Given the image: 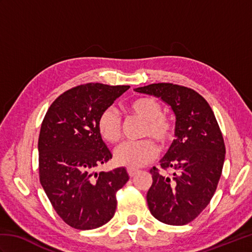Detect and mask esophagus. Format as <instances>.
I'll return each instance as SVG.
<instances>
[{
    "label": "esophagus",
    "mask_w": 252,
    "mask_h": 252,
    "mask_svg": "<svg viewBox=\"0 0 252 252\" xmlns=\"http://www.w3.org/2000/svg\"><path fill=\"white\" fill-rule=\"evenodd\" d=\"M137 172H138V170H136V169H131V168L127 169V173H129L131 178H133V176H134Z\"/></svg>",
    "instance_id": "1"
}]
</instances>
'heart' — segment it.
Instances as JSON below:
<instances>
[{
	"mask_svg": "<svg viewBox=\"0 0 252 252\" xmlns=\"http://www.w3.org/2000/svg\"><path fill=\"white\" fill-rule=\"evenodd\" d=\"M129 111L146 122L144 129L145 136H151L161 146L167 145L172 140L173 125L170 119L163 116V108L157 99L149 96L135 98L129 104ZM97 127L105 141L117 143L120 140L121 121L112 108H107L101 112ZM156 153V146L152 141L125 142L115 149L114 158L119 165L136 169L152 161Z\"/></svg>",
	"mask_w": 252,
	"mask_h": 252,
	"instance_id": "heart-1",
	"label": "heart"
}]
</instances>
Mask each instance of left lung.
Here are the masks:
<instances>
[{"instance_id": "left-lung-1", "label": "left lung", "mask_w": 252, "mask_h": 252, "mask_svg": "<svg viewBox=\"0 0 252 252\" xmlns=\"http://www.w3.org/2000/svg\"><path fill=\"white\" fill-rule=\"evenodd\" d=\"M135 92L153 95L171 107L175 140L160 160L170 175L151 169L147 191L152 215L169 225H184L200 215L215 195L221 178L225 145L215 114L194 90L172 83H154Z\"/></svg>"}]
</instances>
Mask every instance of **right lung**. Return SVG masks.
I'll use <instances>...</instances> for the list:
<instances>
[{
    "label": "right lung",
    "instance_id": "right-lung-1",
    "mask_svg": "<svg viewBox=\"0 0 252 252\" xmlns=\"http://www.w3.org/2000/svg\"><path fill=\"white\" fill-rule=\"evenodd\" d=\"M129 88L79 85L58 96L42 122L37 143L41 185L57 215L73 228L93 229L110 221L116 192L129 181L123 167L95 171L112 158L98 131V118Z\"/></svg>",
    "mask_w": 252,
    "mask_h": 252
}]
</instances>
